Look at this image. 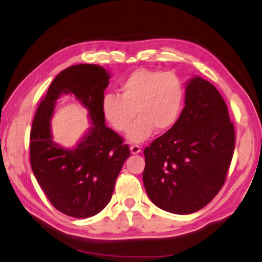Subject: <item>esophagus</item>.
Segmentation results:
<instances>
[{"mask_svg":"<svg viewBox=\"0 0 262 262\" xmlns=\"http://www.w3.org/2000/svg\"><path fill=\"white\" fill-rule=\"evenodd\" d=\"M130 150H131V154H134V155H137V154L141 152L142 149H141V146H139V145L135 144V145L130 146Z\"/></svg>","mask_w":262,"mask_h":262,"instance_id":"obj_1","label":"esophagus"}]
</instances>
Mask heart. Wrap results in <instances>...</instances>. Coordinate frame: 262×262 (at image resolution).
Returning <instances> with one entry per match:
<instances>
[{"label":"heart","instance_id":"b5f03b06","mask_svg":"<svg viewBox=\"0 0 262 262\" xmlns=\"http://www.w3.org/2000/svg\"><path fill=\"white\" fill-rule=\"evenodd\" d=\"M120 95L107 93L101 98V112L118 132L127 131L131 142H142L152 134L169 130L180 117L185 99L181 78L171 71L137 69L121 81Z\"/></svg>","mask_w":262,"mask_h":262}]
</instances>
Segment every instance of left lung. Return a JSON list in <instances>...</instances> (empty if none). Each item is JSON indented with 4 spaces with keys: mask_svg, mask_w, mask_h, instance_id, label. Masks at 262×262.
Masks as SVG:
<instances>
[{
    "mask_svg": "<svg viewBox=\"0 0 262 262\" xmlns=\"http://www.w3.org/2000/svg\"><path fill=\"white\" fill-rule=\"evenodd\" d=\"M234 149V124L220 92L202 77L191 78L177 124L144 149L150 200L177 214L203 209L223 187Z\"/></svg>",
    "mask_w": 262,
    "mask_h": 262,
    "instance_id": "8db88e82",
    "label": "left lung"
}]
</instances>
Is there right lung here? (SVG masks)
Listing matches in <instances>:
<instances>
[{
    "mask_svg": "<svg viewBox=\"0 0 262 262\" xmlns=\"http://www.w3.org/2000/svg\"><path fill=\"white\" fill-rule=\"evenodd\" d=\"M110 74L95 64H77L57 75L39 103L30 135L31 167L50 203L75 218L95 216L112 198L116 180L130 149L105 125L101 98ZM74 94L89 110L92 127L75 149L52 141L51 120L56 99Z\"/></svg>",
    "mask_w": 262,
    "mask_h": 262,
    "instance_id": "obj_1",
    "label": "right lung"
}]
</instances>
